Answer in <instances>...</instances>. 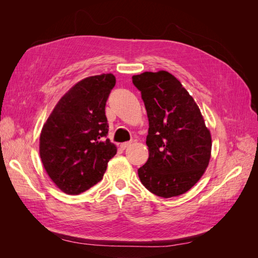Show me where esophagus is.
<instances>
[{"label":"esophagus","instance_id":"obj_1","mask_svg":"<svg viewBox=\"0 0 258 258\" xmlns=\"http://www.w3.org/2000/svg\"><path fill=\"white\" fill-rule=\"evenodd\" d=\"M130 145H131V142H124V143L120 144V148H121V150H126V148L129 147Z\"/></svg>","mask_w":258,"mask_h":258}]
</instances>
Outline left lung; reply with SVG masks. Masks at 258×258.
I'll return each instance as SVG.
<instances>
[{
    "label": "left lung",
    "mask_w": 258,
    "mask_h": 258,
    "mask_svg": "<svg viewBox=\"0 0 258 258\" xmlns=\"http://www.w3.org/2000/svg\"><path fill=\"white\" fill-rule=\"evenodd\" d=\"M141 91L148 123L150 156L138 170L142 184L159 197L188 191L204 175L211 157L210 130L192 97L167 71L132 76Z\"/></svg>",
    "instance_id": "8db88e82"
}]
</instances>
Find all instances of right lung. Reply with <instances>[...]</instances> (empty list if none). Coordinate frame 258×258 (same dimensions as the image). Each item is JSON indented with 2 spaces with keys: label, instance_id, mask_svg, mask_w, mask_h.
Masks as SVG:
<instances>
[{
  "label": "right lung",
  "instance_id": "1",
  "mask_svg": "<svg viewBox=\"0 0 258 258\" xmlns=\"http://www.w3.org/2000/svg\"><path fill=\"white\" fill-rule=\"evenodd\" d=\"M116 84L113 74L90 76L62 97L40 137V156L58 188L79 195L100 182L117 153L106 136L105 104Z\"/></svg>",
  "mask_w": 258,
  "mask_h": 258
}]
</instances>
